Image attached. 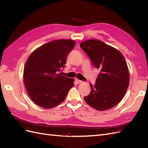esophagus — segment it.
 <instances>
[{
    "instance_id": "obj_1",
    "label": "esophagus",
    "mask_w": 148,
    "mask_h": 148,
    "mask_svg": "<svg viewBox=\"0 0 148 148\" xmlns=\"http://www.w3.org/2000/svg\"><path fill=\"white\" fill-rule=\"evenodd\" d=\"M75 82H76V83H82L83 82L82 81H81V80H79V79H77V78H76L75 79Z\"/></svg>"
}]
</instances>
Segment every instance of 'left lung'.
I'll list each match as a JSON object with an SVG mask.
<instances>
[{"label": "left lung", "mask_w": 148, "mask_h": 148, "mask_svg": "<svg viewBox=\"0 0 148 148\" xmlns=\"http://www.w3.org/2000/svg\"><path fill=\"white\" fill-rule=\"evenodd\" d=\"M95 68L100 70L96 84L84 97L88 104L98 110L112 108L122 101L129 85L128 66L117 49L99 40H88L80 44Z\"/></svg>", "instance_id": "1"}]
</instances>
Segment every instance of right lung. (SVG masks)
<instances>
[{"label":"right lung","instance_id":"1","mask_svg":"<svg viewBox=\"0 0 148 148\" xmlns=\"http://www.w3.org/2000/svg\"><path fill=\"white\" fill-rule=\"evenodd\" d=\"M75 46L73 40H56L44 44L29 56L24 69V83L36 104L51 109L65 100L74 86V79L59 72Z\"/></svg>","mask_w":148,"mask_h":148}]
</instances>
